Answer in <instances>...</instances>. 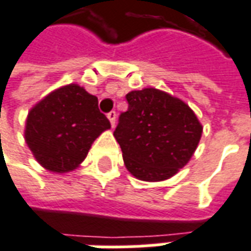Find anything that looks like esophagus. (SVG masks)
I'll list each match as a JSON object with an SVG mask.
<instances>
[{"label":"esophagus","mask_w":251,"mask_h":251,"mask_svg":"<svg viewBox=\"0 0 251 251\" xmlns=\"http://www.w3.org/2000/svg\"><path fill=\"white\" fill-rule=\"evenodd\" d=\"M107 118L108 121H110V124H111V126H115V120H117V114H115V111H110V113L107 114Z\"/></svg>","instance_id":"1"}]
</instances>
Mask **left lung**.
I'll return each instance as SVG.
<instances>
[{"label": "left lung", "instance_id": "left-lung-1", "mask_svg": "<svg viewBox=\"0 0 251 251\" xmlns=\"http://www.w3.org/2000/svg\"><path fill=\"white\" fill-rule=\"evenodd\" d=\"M114 137L134 178L160 182L186 166L199 147L202 125L179 98L156 88L131 91Z\"/></svg>", "mask_w": 251, "mask_h": 251}]
</instances>
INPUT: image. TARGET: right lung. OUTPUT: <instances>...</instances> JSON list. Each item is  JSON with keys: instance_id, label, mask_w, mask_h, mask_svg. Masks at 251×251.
<instances>
[{"instance_id": "add662e5", "label": "right lung", "mask_w": 251, "mask_h": 251, "mask_svg": "<svg viewBox=\"0 0 251 251\" xmlns=\"http://www.w3.org/2000/svg\"><path fill=\"white\" fill-rule=\"evenodd\" d=\"M110 127L98 98L78 84H68L29 110L24 138L42 167L65 174L83 163L92 143Z\"/></svg>"}]
</instances>
